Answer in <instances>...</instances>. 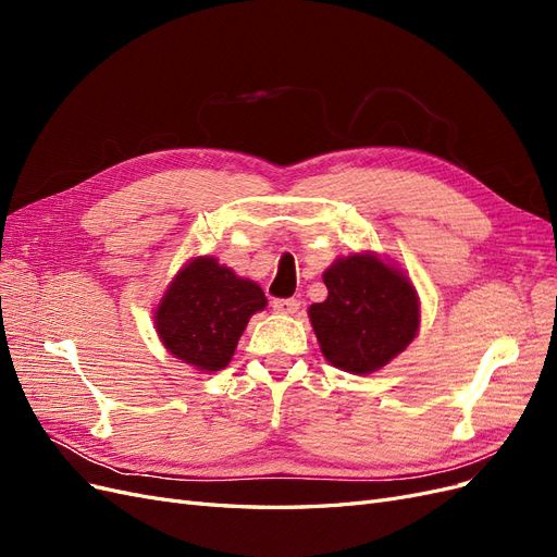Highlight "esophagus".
I'll use <instances>...</instances> for the list:
<instances>
[{"instance_id":"1","label":"esophagus","mask_w":557,"mask_h":557,"mask_svg":"<svg viewBox=\"0 0 557 557\" xmlns=\"http://www.w3.org/2000/svg\"><path fill=\"white\" fill-rule=\"evenodd\" d=\"M272 309L276 313H283V315H293V313L299 311V301L295 297H290V299H274L272 301Z\"/></svg>"}]
</instances>
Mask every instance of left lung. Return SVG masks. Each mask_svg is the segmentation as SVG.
I'll return each mask as SVG.
<instances>
[{"instance_id":"left-lung-1","label":"left lung","mask_w":557,"mask_h":557,"mask_svg":"<svg viewBox=\"0 0 557 557\" xmlns=\"http://www.w3.org/2000/svg\"><path fill=\"white\" fill-rule=\"evenodd\" d=\"M327 299L309 307L325 360L342 372H379L416 339L420 299L411 278L374 250L336 258L325 272Z\"/></svg>"}]
</instances>
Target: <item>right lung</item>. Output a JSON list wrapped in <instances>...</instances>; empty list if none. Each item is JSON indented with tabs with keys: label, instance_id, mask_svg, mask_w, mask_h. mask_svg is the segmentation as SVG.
<instances>
[{
	"label": "right lung",
	"instance_id": "add662e5",
	"mask_svg": "<svg viewBox=\"0 0 557 557\" xmlns=\"http://www.w3.org/2000/svg\"><path fill=\"white\" fill-rule=\"evenodd\" d=\"M267 307L260 285L213 256L185 262L153 311L162 346L201 374L225 369L252 313Z\"/></svg>",
	"mask_w": 557,
	"mask_h": 557
}]
</instances>
